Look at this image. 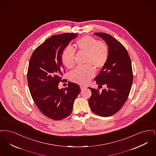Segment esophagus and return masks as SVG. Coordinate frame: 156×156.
<instances>
[{
  "instance_id": "1",
  "label": "esophagus",
  "mask_w": 156,
  "mask_h": 156,
  "mask_svg": "<svg viewBox=\"0 0 156 156\" xmlns=\"http://www.w3.org/2000/svg\"><path fill=\"white\" fill-rule=\"evenodd\" d=\"M80 88L81 89H84V88H87V87H86L85 85H82V84H81V85H80Z\"/></svg>"
}]
</instances>
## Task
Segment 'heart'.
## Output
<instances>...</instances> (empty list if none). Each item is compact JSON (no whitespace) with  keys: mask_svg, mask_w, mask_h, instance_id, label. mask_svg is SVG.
<instances>
[{"mask_svg":"<svg viewBox=\"0 0 156 156\" xmlns=\"http://www.w3.org/2000/svg\"><path fill=\"white\" fill-rule=\"evenodd\" d=\"M79 51L86 53L84 66L76 68L70 74V80L78 83L83 84L89 81L95 74V69L99 70L106 64L109 58V49L106 43L90 36H85L76 41ZM74 49L71 47H66L61 54V60L68 69L74 68Z\"/></svg>","mask_w":156,"mask_h":156,"instance_id":"obj_1","label":"heart"}]
</instances>
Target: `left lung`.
<instances>
[{"instance_id": "8db88e82", "label": "left lung", "mask_w": 156, "mask_h": 156, "mask_svg": "<svg viewBox=\"0 0 156 156\" xmlns=\"http://www.w3.org/2000/svg\"><path fill=\"white\" fill-rule=\"evenodd\" d=\"M109 47L108 61L95 78L99 86L106 89L89 88L92 92L88 100L92 111L101 116L108 117L117 113L129 97L133 79L132 62L125 47L110 34L97 33Z\"/></svg>"}]
</instances>
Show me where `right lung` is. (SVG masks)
Masks as SVG:
<instances>
[{
  "mask_svg": "<svg viewBox=\"0 0 156 156\" xmlns=\"http://www.w3.org/2000/svg\"><path fill=\"white\" fill-rule=\"evenodd\" d=\"M77 36L69 33L54 35L37 47L30 57L27 76L31 95L41 112L53 120L70 115L81 92L79 85L71 82L64 89L58 88L65 73L61 54Z\"/></svg>",
  "mask_w": 156,
  "mask_h": 156,
  "instance_id": "right-lung-1",
  "label": "right lung"
}]
</instances>
